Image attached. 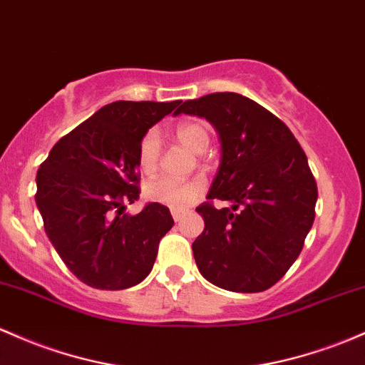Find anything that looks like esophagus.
I'll return each mask as SVG.
<instances>
[{
	"mask_svg": "<svg viewBox=\"0 0 365 365\" xmlns=\"http://www.w3.org/2000/svg\"><path fill=\"white\" fill-rule=\"evenodd\" d=\"M171 216H173L175 222H180V220H182L183 216H185V211H182V210H171Z\"/></svg>",
	"mask_w": 365,
	"mask_h": 365,
	"instance_id": "1",
	"label": "esophagus"
}]
</instances>
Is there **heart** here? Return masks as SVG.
I'll use <instances>...</instances> for the list:
<instances>
[{"label": "heart", "instance_id": "heart-1", "mask_svg": "<svg viewBox=\"0 0 365 365\" xmlns=\"http://www.w3.org/2000/svg\"><path fill=\"white\" fill-rule=\"evenodd\" d=\"M175 137L182 145L190 149L195 154H202L211 143V135L207 126L202 121H183L175 128ZM161 155V143L155 130H149L140 138L137 149L138 170L143 175L155 173ZM204 192L201 180H189V182H176L168 176H158L145 185V195L150 201L164 204L170 207H187Z\"/></svg>", "mask_w": 365, "mask_h": 365}]
</instances>
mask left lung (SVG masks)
Masks as SVG:
<instances>
[{"instance_id": "8db88e82", "label": "left lung", "mask_w": 365, "mask_h": 365, "mask_svg": "<svg viewBox=\"0 0 365 365\" xmlns=\"http://www.w3.org/2000/svg\"><path fill=\"white\" fill-rule=\"evenodd\" d=\"M213 123L222 163L207 201L195 207L202 234L192 244L199 272L235 293H262L286 275L315 220L317 183L289 128L232 91L187 100L175 114ZM215 198L230 208L216 210Z\"/></svg>"}]
</instances>
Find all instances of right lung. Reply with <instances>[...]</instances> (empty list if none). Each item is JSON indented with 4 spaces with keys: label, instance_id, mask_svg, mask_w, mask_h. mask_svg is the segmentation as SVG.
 I'll return each mask as SVG.
<instances>
[{
    "label": "right lung",
    "instance_id": "right-lung-1",
    "mask_svg": "<svg viewBox=\"0 0 365 365\" xmlns=\"http://www.w3.org/2000/svg\"><path fill=\"white\" fill-rule=\"evenodd\" d=\"M182 103L119 100L63 135L36 176V204L67 268L95 289L137 286L154 267L159 242L173 227L170 210L140 197V138Z\"/></svg>",
    "mask_w": 365,
    "mask_h": 365
}]
</instances>
